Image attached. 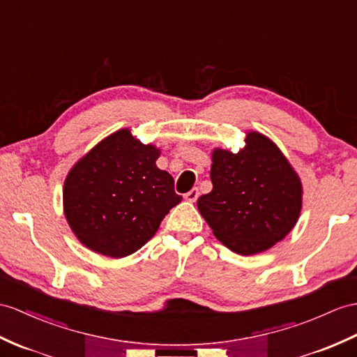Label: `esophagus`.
Wrapping results in <instances>:
<instances>
[{
    "instance_id": "obj_1",
    "label": "esophagus",
    "mask_w": 357,
    "mask_h": 357,
    "mask_svg": "<svg viewBox=\"0 0 357 357\" xmlns=\"http://www.w3.org/2000/svg\"><path fill=\"white\" fill-rule=\"evenodd\" d=\"M197 198H198V189L197 188H192L188 194H185V199H188V202H190V203L197 202Z\"/></svg>"
}]
</instances>
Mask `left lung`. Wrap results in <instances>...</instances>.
I'll list each match as a JSON object with an SVG mask.
<instances>
[{"instance_id":"1","label":"left lung","mask_w":357,"mask_h":357,"mask_svg":"<svg viewBox=\"0 0 357 357\" xmlns=\"http://www.w3.org/2000/svg\"><path fill=\"white\" fill-rule=\"evenodd\" d=\"M238 153L212 151L213 189L197 206L215 238L234 253H262L297 224L303 206L298 174L271 139L245 136Z\"/></svg>"}]
</instances>
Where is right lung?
<instances>
[{"label": "right lung", "mask_w": 357, "mask_h": 357, "mask_svg": "<svg viewBox=\"0 0 357 357\" xmlns=\"http://www.w3.org/2000/svg\"><path fill=\"white\" fill-rule=\"evenodd\" d=\"M160 150L121 128L69 169L63 212L77 239L112 259L133 255L181 202L171 174L159 169Z\"/></svg>", "instance_id": "add662e5"}]
</instances>
